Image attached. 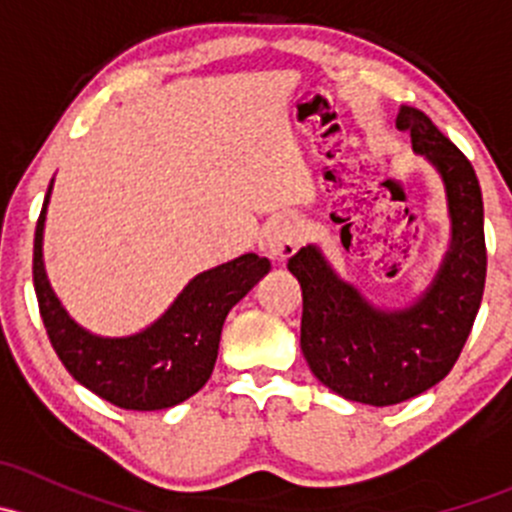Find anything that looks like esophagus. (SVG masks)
I'll return each instance as SVG.
<instances>
[{"label": "esophagus", "mask_w": 512, "mask_h": 512, "mask_svg": "<svg viewBox=\"0 0 512 512\" xmlns=\"http://www.w3.org/2000/svg\"><path fill=\"white\" fill-rule=\"evenodd\" d=\"M299 247V232L289 220L275 223L267 232V255L277 262H285L297 252Z\"/></svg>", "instance_id": "1"}]
</instances>
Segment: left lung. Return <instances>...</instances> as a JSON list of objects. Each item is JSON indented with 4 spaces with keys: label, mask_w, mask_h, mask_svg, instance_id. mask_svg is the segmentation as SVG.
<instances>
[{
    "label": "left lung",
    "mask_w": 512,
    "mask_h": 512,
    "mask_svg": "<svg viewBox=\"0 0 512 512\" xmlns=\"http://www.w3.org/2000/svg\"><path fill=\"white\" fill-rule=\"evenodd\" d=\"M396 126L436 165L446 183L453 237L433 285L404 309L374 307L314 245L289 257L302 287V354L334 394L369 406H394L446 379L471 334L485 287L483 195L471 160L418 108H401Z\"/></svg>",
    "instance_id": "left-lung-1"
}]
</instances>
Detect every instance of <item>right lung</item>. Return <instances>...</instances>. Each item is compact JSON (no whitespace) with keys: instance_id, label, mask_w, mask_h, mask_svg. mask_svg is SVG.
Wrapping results in <instances>:
<instances>
[{"instance_id":"add662e5","label":"right lung","mask_w":512,"mask_h":512,"mask_svg":"<svg viewBox=\"0 0 512 512\" xmlns=\"http://www.w3.org/2000/svg\"><path fill=\"white\" fill-rule=\"evenodd\" d=\"M49 195L51 185L34 232V289L61 364L118 409L160 411L190 399L213 374L227 312L270 272V260L247 252L190 280L168 312L143 332L121 339L94 337L66 314L46 280L41 237Z\"/></svg>"}]
</instances>
